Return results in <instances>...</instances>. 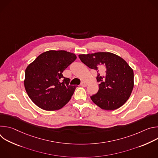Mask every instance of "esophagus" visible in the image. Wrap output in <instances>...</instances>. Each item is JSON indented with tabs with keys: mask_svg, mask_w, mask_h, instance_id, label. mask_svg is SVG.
<instances>
[{
	"mask_svg": "<svg viewBox=\"0 0 158 158\" xmlns=\"http://www.w3.org/2000/svg\"><path fill=\"white\" fill-rule=\"evenodd\" d=\"M81 86H82V87H86L87 86V83L85 82H82L81 83Z\"/></svg>",
	"mask_w": 158,
	"mask_h": 158,
	"instance_id": "1",
	"label": "esophagus"
}]
</instances>
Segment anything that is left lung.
Segmentation results:
<instances>
[{"instance_id":"8db88e82","label":"left lung","mask_w":158,"mask_h":158,"mask_svg":"<svg viewBox=\"0 0 158 158\" xmlns=\"http://www.w3.org/2000/svg\"><path fill=\"white\" fill-rule=\"evenodd\" d=\"M81 60L97 71L98 92L91 96L93 102L105 110H114L129 98L134 87V73L121 57L110 52L80 54Z\"/></svg>"}]
</instances>
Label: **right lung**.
<instances>
[{
  "instance_id": "obj_1",
  "label": "right lung",
  "mask_w": 158,
  "mask_h": 158,
  "mask_svg": "<svg viewBox=\"0 0 158 158\" xmlns=\"http://www.w3.org/2000/svg\"><path fill=\"white\" fill-rule=\"evenodd\" d=\"M76 56L65 51H49L40 54L25 71L24 87L32 101L46 110H58L71 99L76 85L63 71L73 63Z\"/></svg>"
}]
</instances>
